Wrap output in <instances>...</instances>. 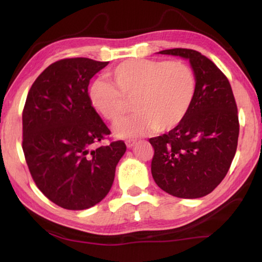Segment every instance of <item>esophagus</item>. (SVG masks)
Listing matches in <instances>:
<instances>
[{
  "label": "esophagus",
  "mask_w": 262,
  "mask_h": 262,
  "mask_svg": "<svg viewBox=\"0 0 262 262\" xmlns=\"http://www.w3.org/2000/svg\"><path fill=\"white\" fill-rule=\"evenodd\" d=\"M134 144H135V141H127L126 142V145H127V148H133L134 147Z\"/></svg>",
  "instance_id": "1"
}]
</instances>
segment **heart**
Here are the masks:
<instances>
[{
    "mask_svg": "<svg viewBox=\"0 0 262 262\" xmlns=\"http://www.w3.org/2000/svg\"><path fill=\"white\" fill-rule=\"evenodd\" d=\"M108 82L95 81L89 100L111 123L125 120L133 103L137 114L115 128L120 137H136L149 130L167 132L179 126L192 106L196 78L183 61L130 59L106 73Z\"/></svg>",
    "mask_w": 262,
    "mask_h": 262,
    "instance_id": "1",
    "label": "heart"
}]
</instances>
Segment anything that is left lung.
Returning a JSON list of instances; mask_svg holds the SVG:
<instances>
[{"instance_id": "obj_1", "label": "left lung", "mask_w": 262, "mask_h": 262, "mask_svg": "<svg viewBox=\"0 0 262 262\" xmlns=\"http://www.w3.org/2000/svg\"><path fill=\"white\" fill-rule=\"evenodd\" d=\"M159 53L189 60L196 90L184 121L149 140L155 150L151 173L158 187L173 196L202 198L224 179L236 154V100L227 76L200 52L173 48Z\"/></svg>"}]
</instances>
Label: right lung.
Wrapping results in <instances>:
<instances>
[{"mask_svg": "<svg viewBox=\"0 0 262 262\" xmlns=\"http://www.w3.org/2000/svg\"><path fill=\"white\" fill-rule=\"evenodd\" d=\"M108 62L56 61L31 86L23 110V151L37 187L55 205L83 210L112 187L123 141L96 144L111 134L90 104V79Z\"/></svg>", "mask_w": 262, "mask_h": 262, "instance_id": "add662e5", "label": "right lung"}]
</instances>
